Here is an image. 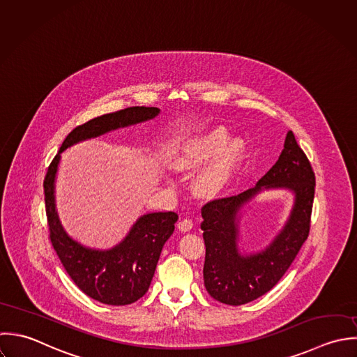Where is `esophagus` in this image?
Segmentation results:
<instances>
[{"label": "esophagus", "instance_id": "1", "mask_svg": "<svg viewBox=\"0 0 357 357\" xmlns=\"http://www.w3.org/2000/svg\"><path fill=\"white\" fill-rule=\"evenodd\" d=\"M192 220H190V219H184V220H180L178 222V225H177V227H178V230L181 231V233H188L191 229H192Z\"/></svg>", "mask_w": 357, "mask_h": 357}]
</instances>
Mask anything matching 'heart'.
<instances>
[{
	"instance_id": "heart-1",
	"label": "heart",
	"mask_w": 357,
	"mask_h": 357,
	"mask_svg": "<svg viewBox=\"0 0 357 357\" xmlns=\"http://www.w3.org/2000/svg\"><path fill=\"white\" fill-rule=\"evenodd\" d=\"M213 158L197 177L195 191L202 198L220 195L234 180L246 159V144L242 138H231L225 127H213L188 138L170 158V166L177 172L197 170Z\"/></svg>"
}]
</instances>
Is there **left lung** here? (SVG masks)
I'll return each mask as SVG.
<instances>
[{
    "instance_id": "1",
    "label": "left lung",
    "mask_w": 357,
    "mask_h": 357,
    "mask_svg": "<svg viewBox=\"0 0 357 357\" xmlns=\"http://www.w3.org/2000/svg\"><path fill=\"white\" fill-rule=\"evenodd\" d=\"M314 187L310 162L289 130L278 160L253 188L202 208L204 281L213 299L231 306L245 305L281 280L309 236ZM271 189H287L294 195L289 219L266 248L241 252L237 243L241 213L259 193Z\"/></svg>"
}]
</instances>
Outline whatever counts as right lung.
<instances>
[{"mask_svg": "<svg viewBox=\"0 0 357 357\" xmlns=\"http://www.w3.org/2000/svg\"><path fill=\"white\" fill-rule=\"evenodd\" d=\"M159 114V108L132 107L76 127L62 142L44 180L45 211L52 246L73 282L87 296L105 305H130L145 295L162 248L173 234L178 216L174 212L142 215L127 236L109 249H96L80 243L65 231L56 212L55 180L61 153L79 142L155 119Z\"/></svg>", "mask_w": 357, "mask_h": 357, "instance_id": "obj_1", "label": "right lung"}]
</instances>
